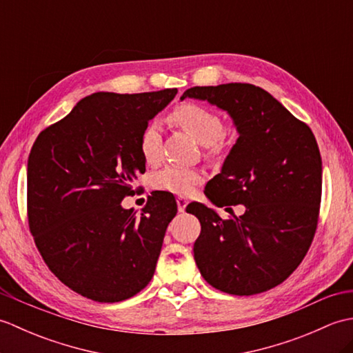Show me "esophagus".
Listing matches in <instances>:
<instances>
[{
    "label": "esophagus",
    "mask_w": 353,
    "mask_h": 353,
    "mask_svg": "<svg viewBox=\"0 0 353 353\" xmlns=\"http://www.w3.org/2000/svg\"><path fill=\"white\" fill-rule=\"evenodd\" d=\"M186 205H188V200H186L185 197H177V209H179V212H185Z\"/></svg>",
    "instance_id": "34e87169"
}]
</instances>
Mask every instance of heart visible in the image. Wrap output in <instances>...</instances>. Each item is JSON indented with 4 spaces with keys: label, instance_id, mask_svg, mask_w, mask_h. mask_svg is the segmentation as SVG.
<instances>
[{
    "label": "heart",
    "instance_id": "1",
    "mask_svg": "<svg viewBox=\"0 0 353 353\" xmlns=\"http://www.w3.org/2000/svg\"><path fill=\"white\" fill-rule=\"evenodd\" d=\"M171 118L183 127L191 137L201 145H209L212 150L219 148V142L223 138L224 125L221 118L203 106L194 103H185L172 110ZM139 152L147 163H156L161 159L162 139L161 125L156 119L145 124L139 137ZM201 172L197 168L167 165L157 171L153 177L154 188L167 191L177 196H188L201 182Z\"/></svg>",
    "mask_w": 353,
    "mask_h": 353
}]
</instances>
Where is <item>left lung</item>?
<instances>
[{"label":"left lung","mask_w":353,"mask_h":353,"mask_svg":"<svg viewBox=\"0 0 353 353\" xmlns=\"http://www.w3.org/2000/svg\"><path fill=\"white\" fill-rule=\"evenodd\" d=\"M208 101L232 118L238 139L205 196L216 208L244 205L223 220L191 203L200 236L194 259L205 281L228 294L252 296L282 283L301 264L316 234L321 157L305 123L272 94L249 83L196 86L181 100Z\"/></svg>","instance_id":"left-lung-1"}]
</instances>
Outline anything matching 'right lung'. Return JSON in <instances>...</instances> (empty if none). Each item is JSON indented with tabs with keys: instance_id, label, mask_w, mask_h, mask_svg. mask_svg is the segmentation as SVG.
<instances>
[{
	"instance_id": "obj_1",
	"label": "right lung",
	"mask_w": 353,
	"mask_h": 353,
	"mask_svg": "<svg viewBox=\"0 0 353 353\" xmlns=\"http://www.w3.org/2000/svg\"><path fill=\"white\" fill-rule=\"evenodd\" d=\"M177 89L95 92L39 133L27 163L28 224L48 268L95 302H121L152 281L165 230L177 214L156 191L139 215L124 209L145 172L139 137Z\"/></svg>"
}]
</instances>
